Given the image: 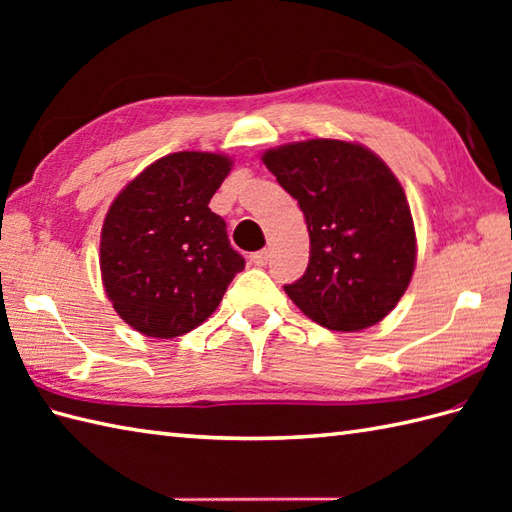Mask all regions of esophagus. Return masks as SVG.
<instances>
[{
  "label": "esophagus",
  "instance_id": "34e87169",
  "mask_svg": "<svg viewBox=\"0 0 512 512\" xmlns=\"http://www.w3.org/2000/svg\"><path fill=\"white\" fill-rule=\"evenodd\" d=\"M268 259H270V250H268V248H264V250H257V253L250 255V264H255V266H266V264H268Z\"/></svg>",
  "mask_w": 512,
  "mask_h": 512
}]
</instances>
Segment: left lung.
<instances>
[{
    "mask_svg": "<svg viewBox=\"0 0 512 512\" xmlns=\"http://www.w3.org/2000/svg\"><path fill=\"white\" fill-rule=\"evenodd\" d=\"M268 171L306 215L310 262L286 295L314 323L358 332L396 308L416 266V231L398 178L358 143L312 138L268 149Z\"/></svg>",
    "mask_w": 512,
    "mask_h": 512,
    "instance_id": "1",
    "label": "left lung"
}]
</instances>
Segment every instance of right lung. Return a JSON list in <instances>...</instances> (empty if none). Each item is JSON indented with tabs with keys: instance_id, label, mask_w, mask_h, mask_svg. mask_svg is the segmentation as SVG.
I'll return each mask as SVG.
<instances>
[{
	"instance_id": "right-lung-1",
	"label": "right lung",
	"mask_w": 512,
	"mask_h": 512,
	"mask_svg": "<svg viewBox=\"0 0 512 512\" xmlns=\"http://www.w3.org/2000/svg\"><path fill=\"white\" fill-rule=\"evenodd\" d=\"M233 160L178 151L156 160L116 195L101 231V277L127 325L173 339L198 328L220 306L244 257L226 222L209 209Z\"/></svg>"
}]
</instances>
